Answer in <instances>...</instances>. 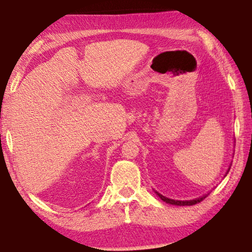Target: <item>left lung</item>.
<instances>
[{"mask_svg": "<svg viewBox=\"0 0 252 252\" xmlns=\"http://www.w3.org/2000/svg\"><path fill=\"white\" fill-rule=\"evenodd\" d=\"M157 194L160 197L161 199L163 200V202H166V203H168V204H172V205H179V206H186V205L190 206V205H194V204L202 202V200L205 199V197H206V196H203V197H200V198L192 199V200H174V199L167 198V197L162 196V194H160V193H158V192H157Z\"/></svg>", "mask_w": 252, "mask_h": 252, "instance_id": "obj_1", "label": "left lung"}]
</instances>
